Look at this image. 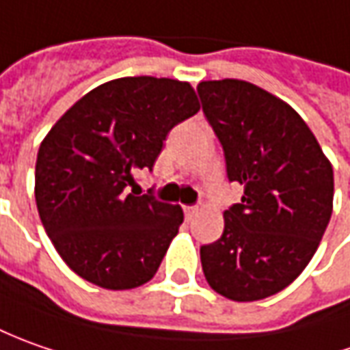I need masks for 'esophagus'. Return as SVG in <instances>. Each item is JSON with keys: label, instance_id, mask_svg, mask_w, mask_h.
<instances>
[{"label": "esophagus", "instance_id": "1", "mask_svg": "<svg viewBox=\"0 0 350 350\" xmlns=\"http://www.w3.org/2000/svg\"><path fill=\"white\" fill-rule=\"evenodd\" d=\"M198 205H184V213H186V219H191L196 213H198Z\"/></svg>", "mask_w": 350, "mask_h": 350}]
</instances>
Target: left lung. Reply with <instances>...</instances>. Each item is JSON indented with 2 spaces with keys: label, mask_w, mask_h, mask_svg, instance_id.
Listing matches in <instances>:
<instances>
[{
  "label": "left lung",
  "mask_w": 350,
  "mask_h": 350,
  "mask_svg": "<svg viewBox=\"0 0 350 350\" xmlns=\"http://www.w3.org/2000/svg\"><path fill=\"white\" fill-rule=\"evenodd\" d=\"M226 178L244 186L219 240L201 246L213 291L236 302L277 295L304 271L333 211V168L295 110L238 79L198 85Z\"/></svg>",
  "instance_id": "1"
}]
</instances>
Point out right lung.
I'll return each instance as SVG.
<instances>
[{
    "mask_svg": "<svg viewBox=\"0 0 350 350\" xmlns=\"http://www.w3.org/2000/svg\"><path fill=\"white\" fill-rule=\"evenodd\" d=\"M198 110L189 83L122 77L87 92L50 129L36 159V207L79 277L110 291L154 277L184 213L127 186L139 170L152 172L170 129Z\"/></svg>",
    "mask_w": 350,
    "mask_h": 350,
    "instance_id": "add662e5",
    "label": "right lung"
}]
</instances>
